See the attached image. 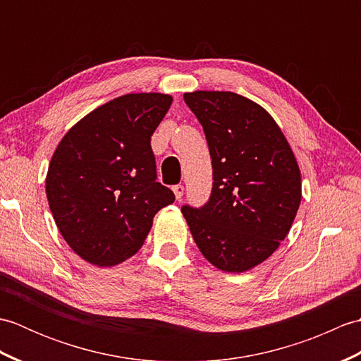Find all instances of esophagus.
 <instances>
[{
    "instance_id": "1",
    "label": "esophagus",
    "mask_w": 361,
    "mask_h": 361,
    "mask_svg": "<svg viewBox=\"0 0 361 361\" xmlns=\"http://www.w3.org/2000/svg\"><path fill=\"white\" fill-rule=\"evenodd\" d=\"M172 190H173L176 200H180V198L183 197V194H185V186H183V185H176V186L172 188Z\"/></svg>"
}]
</instances>
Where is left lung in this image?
Returning <instances> with one entry per match:
<instances>
[{"label": "left lung", "mask_w": 361, "mask_h": 361, "mask_svg": "<svg viewBox=\"0 0 361 361\" xmlns=\"http://www.w3.org/2000/svg\"><path fill=\"white\" fill-rule=\"evenodd\" d=\"M212 159V192L183 206L202 255L221 271L262 264L287 237L301 203V172L279 126L259 104L231 91L185 93Z\"/></svg>", "instance_id": "left-lung-1"}]
</instances>
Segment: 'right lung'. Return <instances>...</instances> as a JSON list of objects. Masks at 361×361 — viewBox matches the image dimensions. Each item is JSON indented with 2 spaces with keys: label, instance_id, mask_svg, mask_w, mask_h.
<instances>
[{
  "label": "right lung",
  "instance_id": "right-lung-1",
  "mask_svg": "<svg viewBox=\"0 0 361 361\" xmlns=\"http://www.w3.org/2000/svg\"><path fill=\"white\" fill-rule=\"evenodd\" d=\"M172 96L132 93L88 113L59 142L46 197L60 234L87 262L113 267L142 247L175 195L157 181L150 137Z\"/></svg>",
  "mask_w": 361,
  "mask_h": 361
}]
</instances>
